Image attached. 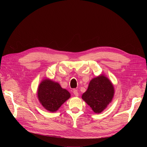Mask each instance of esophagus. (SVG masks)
I'll return each mask as SVG.
<instances>
[{"label":"esophagus","mask_w":147,"mask_h":147,"mask_svg":"<svg viewBox=\"0 0 147 147\" xmlns=\"http://www.w3.org/2000/svg\"><path fill=\"white\" fill-rule=\"evenodd\" d=\"M73 94H74V95L76 96H79V92H78V90H77V89H74V90H73Z\"/></svg>","instance_id":"esophagus-1"}]
</instances>
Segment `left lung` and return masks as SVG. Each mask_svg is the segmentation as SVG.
I'll return each mask as SVG.
<instances>
[{"label":"left lung","mask_w":147,"mask_h":147,"mask_svg":"<svg viewBox=\"0 0 147 147\" xmlns=\"http://www.w3.org/2000/svg\"><path fill=\"white\" fill-rule=\"evenodd\" d=\"M114 93L113 84L104 76L92 79L82 99L96 113H101L111 102Z\"/></svg>","instance_id":"obj_1"}]
</instances>
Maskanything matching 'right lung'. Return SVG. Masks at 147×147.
Returning <instances> with one entry per match:
<instances>
[{"label":"right lung","mask_w":147,"mask_h":147,"mask_svg":"<svg viewBox=\"0 0 147 147\" xmlns=\"http://www.w3.org/2000/svg\"><path fill=\"white\" fill-rule=\"evenodd\" d=\"M38 98L47 110L55 112L70 97V94L63 89L59 83L50 80H44L38 88Z\"/></svg>","instance_id":"right-lung-1"}]
</instances>
